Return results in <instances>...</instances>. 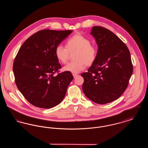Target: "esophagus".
<instances>
[{"label":"esophagus","instance_id":"esophagus-1","mask_svg":"<svg viewBox=\"0 0 148 148\" xmlns=\"http://www.w3.org/2000/svg\"><path fill=\"white\" fill-rule=\"evenodd\" d=\"M73 77H74V78L77 77V76H78V75H77V74H73Z\"/></svg>","mask_w":148,"mask_h":148}]
</instances>
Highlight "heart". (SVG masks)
Segmentation results:
<instances>
[{
	"label": "heart",
	"mask_w": 148,
	"mask_h": 148,
	"mask_svg": "<svg viewBox=\"0 0 148 148\" xmlns=\"http://www.w3.org/2000/svg\"><path fill=\"white\" fill-rule=\"evenodd\" d=\"M76 51L74 62L67 64L63 70L77 74L84 69L85 65L90 66L94 63L97 56V49L91 44L90 40L82 34H77L68 38L65 42V47L57 45L55 49V56L61 63L65 64L68 60L69 53Z\"/></svg>",
	"instance_id": "b5f03b06"
}]
</instances>
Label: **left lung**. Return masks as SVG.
I'll return each instance as SVG.
<instances>
[{
    "label": "left lung",
    "instance_id": "8db88e82",
    "mask_svg": "<svg viewBox=\"0 0 148 148\" xmlns=\"http://www.w3.org/2000/svg\"><path fill=\"white\" fill-rule=\"evenodd\" d=\"M98 46L95 61L81 75L83 91L99 104L111 103L125 90L133 68L127 45L112 32L95 26L90 33Z\"/></svg>",
    "mask_w": 148,
    "mask_h": 148
}]
</instances>
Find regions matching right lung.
Masks as SVG:
<instances>
[{
	"label": "right lung",
	"mask_w": 148,
	"mask_h": 148,
	"mask_svg": "<svg viewBox=\"0 0 148 148\" xmlns=\"http://www.w3.org/2000/svg\"><path fill=\"white\" fill-rule=\"evenodd\" d=\"M72 32L40 30L28 38L19 50L13 66L15 82L32 105L49 109L63 100L73 76L66 71L55 75L62 68L55 49Z\"/></svg>",
	"instance_id": "obj_1"
}]
</instances>
